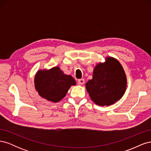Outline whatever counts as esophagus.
Returning <instances> with one entry per match:
<instances>
[{
  "label": "esophagus",
  "instance_id": "obj_1",
  "mask_svg": "<svg viewBox=\"0 0 151 151\" xmlns=\"http://www.w3.org/2000/svg\"><path fill=\"white\" fill-rule=\"evenodd\" d=\"M84 82H85V80L84 79H79L78 80V83L79 84H81L83 85L84 84Z\"/></svg>",
  "mask_w": 151,
  "mask_h": 151
}]
</instances>
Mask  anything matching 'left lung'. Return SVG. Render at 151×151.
<instances>
[{"label":"left lung","instance_id":"1","mask_svg":"<svg viewBox=\"0 0 151 151\" xmlns=\"http://www.w3.org/2000/svg\"><path fill=\"white\" fill-rule=\"evenodd\" d=\"M127 76L121 63L108 57L93 70V79L86 84L92 101L99 106H109L120 100L127 88Z\"/></svg>","mask_w":151,"mask_h":151}]
</instances>
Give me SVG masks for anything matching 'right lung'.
<instances>
[{"label": "right lung", "instance_id": "obj_1", "mask_svg": "<svg viewBox=\"0 0 151 151\" xmlns=\"http://www.w3.org/2000/svg\"><path fill=\"white\" fill-rule=\"evenodd\" d=\"M35 87L41 97L53 103L64 98L72 86L76 84L71 76L65 74L58 67L39 70L35 77Z\"/></svg>", "mask_w": 151, "mask_h": 151}]
</instances>
